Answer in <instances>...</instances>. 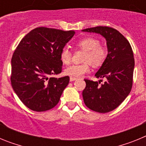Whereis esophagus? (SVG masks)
Masks as SVG:
<instances>
[{
  "instance_id": "34e87169",
  "label": "esophagus",
  "mask_w": 146,
  "mask_h": 146,
  "mask_svg": "<svg viewBox=\"0 0 146 146\" xmlns=\"http://www.w3.org/2000/svg\"><path fill=\"white\" fill-rule=\"evenodd\" d=\"M77 77H70V81L72 82V81H74V80H77Z\"/></svg>"
}]
</instances>
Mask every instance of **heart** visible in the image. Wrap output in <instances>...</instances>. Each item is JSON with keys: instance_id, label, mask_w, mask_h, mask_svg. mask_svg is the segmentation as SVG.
I'll use <instances>...</instances> for the list:
<instances>
[{"instance_id": "heart-1", "label": "heart", "mask_w": 146, "mask_h": 146, "mask_svg": "<svg viewBox=\"0 0 146 146\" xmlns=\"http://www.w3.org/2000/svg\"><path fill=\"white\" fill-rule=\"evenodd\" d=\"M77 47L85 51L82 61L80 64H74L67 67L65 73L72 77H80L90 71V65L99 67L104 62L108 55V50L100 45V42L94 37H84L76 43ZM60 60L66 65H69L72 61V52L68 48L62 49L60 55Z\"/></svg>"}]
</instances>
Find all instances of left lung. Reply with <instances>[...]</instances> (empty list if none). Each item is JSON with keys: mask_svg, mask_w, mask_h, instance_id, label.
Here are the masks:
<instances>
[{"mask_svg": "<svg viewBox=\"0 0 146 146\" xmlns=\"http://www.w3.org/2000/svg\"><path fill=\"white\" fill-rule=\"evenodd\" d=\"M82 31L101 34L107 41L108 55L95 74L96 78H105L106 81L100 85L99 81L85 80L82 97L89 109L108 113L118 108L131 91L135 68L133 51L128 40L113 28L97 26Z\"/></svg>", "mask_w": 146, "mask_h": 146, "instance_id": "left-lung-1", "label": "left lung"}]
</instances>
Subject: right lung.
I'll list each match as a JSON object with an SVG mask.
<instances>
[{"label": "right lung", "instance_id": "obj_1", "mask_svg": "<svg viewBox=\"0 0 146 146\" xmlns=\"http://www.w3.org/2000/svg\"><path fill=\"white\" fill-rule=\"evenodd\" d=\"M74 33L39 27L25 35L17 47L11 58V86L31 110L46 111L58 103L69 77L52 76L61 72L60 52Z\"/></svg>", "mask_w": 146, "mask_h": 146}]
</instances>
